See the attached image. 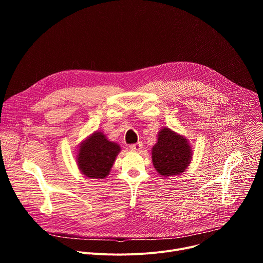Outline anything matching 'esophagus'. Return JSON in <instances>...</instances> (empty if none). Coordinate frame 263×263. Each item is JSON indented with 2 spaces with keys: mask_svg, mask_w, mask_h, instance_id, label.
Wrapping results in <instances>:
<instances>
[{
  "mask_svg": "<svg viewBox=\"0 0 263 263\" xmlns=\"http://www.w3.org/2000/svg\"><path fill=\"white\" fill-rule=\"evenodd\" d=\"M129 147H130V149H132V151H139V149L142 147V143L139 141L134 144H131Z\"/></svg>",
  "mask_w": 263,
  "mask_h": 263,
  "instance_id": "obj_1",
  "label": "esophagus"
}]
</instances>
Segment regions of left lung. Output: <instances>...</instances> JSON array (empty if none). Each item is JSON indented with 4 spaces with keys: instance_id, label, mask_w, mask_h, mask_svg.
<instances>
[{
    "instance_id": "obj_1",
    "label": "left lung",
    "mask_w": 263,
    "mask_h": 263,
    "mask_svg": "<svg viewBox=\"0 0 263 263\" xmlns=\"http://www.w3.org/2000/svg\"><path fill=\"white\" fill-rule=\"evenodd\" d=\"M193 159V148L183 135L162 128L152 148V161L155 170L164 178L181 175L190 166Z\"/></svg>"
}]
</instances>
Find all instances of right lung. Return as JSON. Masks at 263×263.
Here are the masks:
<instances>
[{"mask_svg":"<svg viewBox=\"0 0 263 263\" xmlns=\"http://www.w3.org/2000/svg\"><path fill=\"white\" fill-rule=\"evenodd\" d=\"M121 152L120 144L110 141L101 131H96L79 144L77 165L89 179H105Z\"/></svg>","mask_w":263,"mask_h":263,"instance_id":"obj_1","label":"right lung"}]
</instances>
